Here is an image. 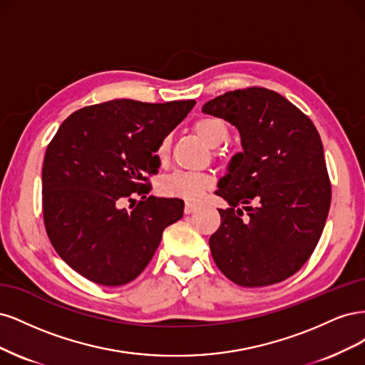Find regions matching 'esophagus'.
Instances as JSON below:
<instances>
[{"label":"esophagus","instance_id":"34e87169","mask_svg":"<svg viewBox=\"0 0 365 365\" xmlns=\"http://www.w3.org/2000/svg\"><path fill=\"white\" fill-rule=\"evenodd\" d=\"M195 209H197V206H195V205H192V203H186V205H185V214H192Z\"/></svg>","mask_w":365,"mask_h":365}]
</instances>
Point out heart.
<instances>
[{"label": "heart", "instance_id": "obj_1", "mask_svg": "<svg viewBox=\"0 0 365 365\" xmlns=\"http://www.w3.org/2000/svg\"><path fill=\"white\" fill-rule=\"evenodd\" d=\"M192 133L202 139L203 143L217 148L225 144L229 138V127L226 121L215 116H203L198 118L191 125ZM171 153V136H163L156 147V158L159 162L165 163ZM214 158L220 159V155L214 151ZM214 175L206 171H175L170 174L160 183V191L168 197H178L187 200V202H197L198 198L214 186Z\"/></svg>", "mask_w": 365, "mask_h": 365}]
</instances>
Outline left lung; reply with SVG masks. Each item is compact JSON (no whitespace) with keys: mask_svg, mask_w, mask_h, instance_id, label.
Wrapping results in <instances>:
<instances>
[{"mask_svg":"<svg viewBox=\"0 0 365 365\" xmlns=\"http://www.w3.org/2000/svg\"><path fill=\"white\" fill-rule=\"evenodd\" d=\"M205 113L240 130L244 151L232 159L217 195L221 225L209 238L222 274L241 287H265L297 273L319 244L332 187L314 123L265 88L226 92ZM241 204L249 219L242 220Z\"/></svg>","mask_w":365,"mask_h":365,"instance_id":"8db88e82","label":"left lung"}]
</instances>
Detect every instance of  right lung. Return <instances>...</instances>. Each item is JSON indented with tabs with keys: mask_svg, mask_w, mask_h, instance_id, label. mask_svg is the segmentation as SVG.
I'll return each mask as SVG.
<instances>
[{
	"mask_svg": "<svg viewBox=\"0 0 365 365\" xmlns=\"http://www.w3.org/2000/svg\"><path fill=\"white\" fill-rule=\"evenodd\" d=\"M194 104L112 100L88 106L69 115L46 147V235L58 256L93 284L120 287L136 279L163 229L183 217V200L147 197L148 178L160 167L159 140ZM124 201L133 203L130 211L120 207Z\"/></svg>",
	"mask_w": 365,
	"mask_h": 365,
	"instance_id": "add662e5",
	"label": "right lung"
}]
</instances>
